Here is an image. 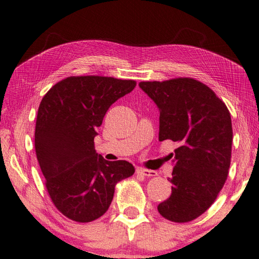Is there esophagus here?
I'll list each match as a JSON object with an SVG mask.
<instances>
[{"mask_svg": "<svg viewBox=\"0 0 259 259\" xmlns=\"http://www.w3.org/2000/svg\"><path fill=\"white\" fill-rule=\"evenodd\" d=\"M136 172H137L138 175H142L144 177H155V176H157V172L156 171L147 170V168H144V167H137V170H136Z\"/></svg>", "mask_w": 259, "mask_h": 259, "instance_id": "1", "label": "esophagus"}]
</instances>
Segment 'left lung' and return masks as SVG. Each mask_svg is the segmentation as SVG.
<instances>
[{
	"label": "left lung",
	"mask_w": 259,
	"mask_h": 259,
	"mask_svg": "<svg viewBox=\"0 0 259 259\" xmlns=\"http://www.w3.org/2000/svg\"><path fill=\"white\" fill-rule=\"evenodd\" d=\"M139 87L159 110V142L179 144L168 178L171 196L157 209L172 222H189L210 207L228 178L231 115L209 87L192 78L142 81Z\"/></svg>",
	"instance_id": "8db88e82"
}]
</instances>
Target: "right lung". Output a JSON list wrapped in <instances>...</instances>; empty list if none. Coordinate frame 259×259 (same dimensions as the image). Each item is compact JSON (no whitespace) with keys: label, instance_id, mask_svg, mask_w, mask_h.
<instances>
[{"label":"right lung","instance_id":"right-lung-1","mask_svg":"<svg viewBox=\"0 0 259 259\" xmlns=\"http://www.w3.org/2000/svg\"><path fill=\"white\" fill-rule=\"evenodd\" d=\"M135 80L68 77L45 94L37 113L35 149L46 188L61 213L87 223L109 209L115 185L135 173L126 161L109 162L94 146L96 129Z\"/></svg>","mask_w":259,"mask_h":259}]
</instances>
